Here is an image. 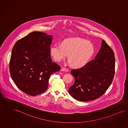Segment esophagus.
I'll return each instance as SVG.
<instances>
[{
    "instance_id": "esophagus-1",
    "label": "esophagus",
    "mask_w": 128,
    "mask_h": 128,
    "mask_svg": "<svg viewBox=\"0 0 128 128\" xmlns=\"http://www.w3.org/2000/svg\"><path fill=\"white\" fill-rule=\"evenodd\" d=\"M61 71H64V72H68L69 70L67 68H64V67H62L61 69Z\"/></svg>"
}]
</instances>
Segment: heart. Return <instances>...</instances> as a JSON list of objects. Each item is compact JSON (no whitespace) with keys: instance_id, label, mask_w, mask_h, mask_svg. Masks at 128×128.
I'll return each instance as SVG.
<instances>
[{"instance_id":"heart-1","label":"heart","mask_w":128,"mask_h":128,"mask_svg":"<svg viewBox=\"0 0 128 128\" xmlns=\"http://www.w3.org/2000/svg\"><path fill=\"white\" fill-rule=\"evenodd\" d=\"M50 52L57 62H60L67 54L68 62L71 66L80 68L90 61L94 54V47L92 43L84 38H68L63 40L61 44H55L52 45Z\"/></svg>"}]
</instances>
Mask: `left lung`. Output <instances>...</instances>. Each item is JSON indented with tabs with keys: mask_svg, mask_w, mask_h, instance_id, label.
<instances>
[{
	"mask_svg": "<svg viewBox=\"0 0 128 128\" xmlns=\"http://www.w3.org/2000/svg\"><path fill=\"white\" fill-rule=\"evenodd\" d=\"M71 74L75 82L68 92L75 99L87 102L96 99L104 94L112 83L115 73V56L113 50L102 40L99 51L94 59Z\"/></svg>",
	"mask_w": 128,
	"mask_h": 128,
	"instance_id": "left-lung-1",
	"label": "left lung"
}]
</instances>
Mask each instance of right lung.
I'll use <instances>...</instances> for the list:
<instances>
[{"label":"right lung","instance_id":"right-lung-1","mask_svg":"<svg viewBox=\"0 0 128 128\" xmlns=\"http://www.w3.org/2000/svg\"><path fill=\"white\" fill-rule=\"evenodd\" d=\"M53 36L33 32L18 41L12 49L10 75L16 85L27 94L36 96L47 90L51 75L61 69L50 56Z\"/></svg>","mask_w":128,"mask_h":128}]
</instances>
